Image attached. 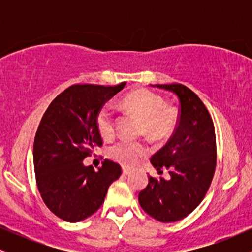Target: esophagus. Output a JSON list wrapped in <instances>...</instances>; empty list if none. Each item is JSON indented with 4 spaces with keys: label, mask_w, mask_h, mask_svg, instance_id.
<instances>
[{
    "label": "esophagus",
    "mask_w": 252,
    "mask_h": 252,
    "mask_svg": "<svg viewBox=\"0 0 252 252\" xmlns=\"http://www.w3.org/2000/svg\"><path fill=\"white\" fill-rule=\"evenodd\" d=\"M122 172H123V174H124V175H128V174H130V173H131V169L126 168V167H123V168H122Z\"/></svg>",
    "instance_id": "esophagus-1"
}]
</instances>
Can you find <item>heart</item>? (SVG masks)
<instances>
[{
	"label": "heart",
	"mask_w": 252,
	"mask_h": 252,
	"mask_svg": "<svg viewBox=\"0 0 252 252\" xmlns=\"http://www.w3.org/2000/svg\"><path fill=\"white\" fill-rule=\"evenodd\" d=\"M124 105L143 120V130L150 137L163 138L175 128L178 115L175 110L166 106L160 96L149 90H137L131 92L124 99ZM97 128L103 138L109 140L115 135V111L111 104H105L98 111ZM109 156L112 160L124 164H134L148 153L144 143L129 140H121L109 148Z\"/></svg>",
	"instance_id": "obj_1"
}]
</instances>
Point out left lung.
I'll list each match as a JSON object with an SVG mask.
<instances>
[{
  "label": "left lung",
  "mask_w": 252,
  "mask_h": 252,
  "mask_svg": "<svg viewBox=\"0 0 252 252\" xmlns=\"http://www.w3.org/2000/svg\"><path fill=\"white\" fill-rule=\"evenodd\" d=\"M156 88L178 97L180 115L168 143L150 158L158 174L168 169L170 178L148 176V185L138 193V202L156 220L173 222L192 213L209 189L217 160L215 126L192 90L181 84H158Z\"/></svg>",
  "instance_id": "left-lung-1"
}]
</instances>
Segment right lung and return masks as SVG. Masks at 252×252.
I'll return each mask as SVG.
<instances>
[{
  "label": "right lung",
  "mask_w": 252,
  "mask_h": 252,
  "mask_svg": "<svg viewBox=\"0 0 252 252\" xmlns=\"http://www.w3.org/2000/svg\"><path fill=\"white\" fill-rule=\"evenodd\" d=\"M124 85H72L42 116L33 149L36 184L46 206L63 220L78 222L94 215L122 174L120 164L110 160L97 172L83 161L103 143L98 111Z\"/></svg>",
  "instance_id": "obj_1"
}]
</instances>
